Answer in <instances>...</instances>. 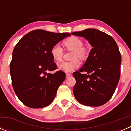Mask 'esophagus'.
Returning <instances> with one entry per match:
<instances>
[{"instance_id": "34e87169", "label": "esophagus", "mask_w": 131, "mask_h": 131, "mask_svg": "<svg viewBox=\"0 0 131 131\" xmlns=\"http://www.w3.org/2000/svg\"><path fill=\"white\" fill-rule=\"evenodd\" d=\"M67 78H68V77H71L72 76V74L71 73H67Z\"/></svg>"}]
</instances>
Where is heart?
<instances>
[{"label": "heart", "mask_w": 131, "mask_h": 131, "mask_svg": "<svg viewBox=\"0 0 131 131\" xmlns=\"http://www.w3.org/2000/svg\"><path fill=\"white\" fill-rule=\"evenodd\" d=\"M63 45L65 46L67 50L73 51L72 59L71 61L63 62L59 65V69L65 72H73L75 70L77 69L80 66V62L77 58L80 59H84L86 57L87 52L84 48L83 42L79 38L76 37H70L66 39L63 42ZM51 55L54 60L56 63H59L63 60V56L64 54V51L61 46L58 43H56L52 46L51 49Z\"/></svg>", "instance_id": "obj_1"}]
</instances>
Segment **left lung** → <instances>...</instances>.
Segmentation results:
<instances>
[{
    "label": "left lung",
    "mask_w": 131,
    "mask_h": 131,
    "mask_svg": "<svg viewBox=\"0 0 131 131\" xmlns=\"http://www.w3.org/2000/svg\"><path fill=\"white\" fill-rule=\"evenodd\" d=\"M71 34L83 37L92 47L86 62L73 73L76 100L85 106H100L108 102L120 79L121 56L114 39L96 29H86Z\"/></svg>",
    "instance_id": "obj_1"
}]
</instances>
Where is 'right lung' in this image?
Returning a JSON list of instances; mask_svg holds the SVG:
<instances>
[{"mask_svg": "<svg viewBox=\"0 0 131 131\" xmlns=\"http://www.w3.org/2000/svg\"><path fill=\"white\" fill-rule=\"evenodd\" d=\"M69 33L56 34L43 30L28 33L16 45L10 64L13 89L19 100L31 108L49 105L54 99L66 74L57 68L51 55L52 46Z\"/></svg>", "mask_w": 131, "mask_h": 131, "instance_id": "obj_1", "label": "right lung"}]
</instances>
